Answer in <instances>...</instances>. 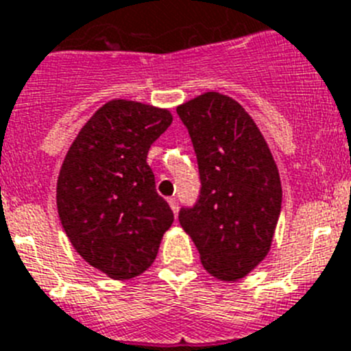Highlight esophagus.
I'll list each match as a JSON object with an SVG mask.
<instances>
[{
  "label": "esophagus",
  "instance_id": "1",
  "mask_svg": "<svg viewBox=\"0 0 351 351\" xmlns=\"http://www.w3.org/2000/svg\"><path fill=\"white\" fill-rule=\"evenodd\" d=\"M168 203H169V206H171V210H173V213H178V201H176L175 197H169L168 199Z\"/></svg>",
  "mask_w": 351,
  "mask_h": 351
}]
</instances>
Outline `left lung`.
<instances>
[{
    "mask_svg": "<svg viewBox=\"0 0 351 351\" xmlns=\"http://www.w3.org/2000/svg\"><path fill=\"white\" fill-rule=\"evenodd\" d=\"M199 168L197 201L180 226L204 269L234 282L266 257L282 211V183L266 140L239 103L206 93L176 108Z\"/></svg>",
    "mask_w": 351,
    "mask_h": 351,
    "instance_id": "left-lung-1",
    "label": "left lung"
}]
</instances>
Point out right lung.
I'll list each match as a JSON object with an SVG mask.
<instances>
[{
  "label": "right lung",
  "instance_id": "obj_1",
  "mask_svg": "<svg viewBox=\"0 0 351 351\" xmlns=\"http://www.w3.org/2000/svg\"><path fill=\"white\" fill-rule=\"evenodd\" d=\"M168 110L113 99L69 147L58 180V211L75 250L113 280L152 266L173 223L147 164L150 145L171 125Z\"/></svg>",
  "mask_w": 351,
  "mask_h": 351
}]
</instances>
